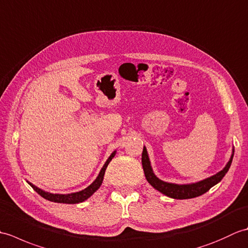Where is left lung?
<instances>
[{"instance_id": "1", "label": "left lung", "mask_w": 248, "mask_h": 248, "mask_svg": "<svg viewBox=\"0 0 248 248\" xmlns=\"http://www.w3.org/2000/svg\"><path fill=\"white\" fill-rule=\"evenodd\" d=\"M234 154V148H232V155L230 156V160L227 164L223 168L222 170L218 171L215 175L205 178L202 181L195 182V183H188V184H176V183H170L161 180L157 178L150 164V160L148 156V152H147L146 147L144 146L143 154H141V164H143L145 177L152 186H154L156 191L161 192L162 194L166 195V196L173 198V199H188L198 197L200 195L207 193L210 188L217 184L224 176L229 170L231 162H232V157Z\"/></svg>"}]
</instances>
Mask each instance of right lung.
<instances>
[{
	"label": "right lung",
	"instance_id": "obj_1",
	"mask_svg": "<svg viewBox=\"0 0 248 248\" xmlns=\"http://www.w3.org/2000/svg\"><path fill=\"white\" fill-rule=\"evenodd\" d=\"M116 155V150L114 152H112V155L108 156V159L107 160V162L104 163L103 167L100 170L98 177L96 178L91 186H88L86 188L82 189L80 192H76V193H71V194H53V193H49L46 192L44 189H41L39 187H37L34 184H31V182L28 181V183L30 186L34 188V191L38 193L41 197H44L46 200H50V202H60V203H78V202H83L84 200H86L87 198H89L92 195L97 191V189L101 186L102 181H103V177L105 173V170L108 165V163L112 161L113 157Z\"/></svg>",
	"mask_w": 248,
	"mask_h": 248
}]
</instances>
